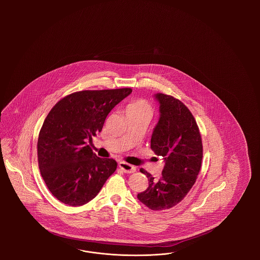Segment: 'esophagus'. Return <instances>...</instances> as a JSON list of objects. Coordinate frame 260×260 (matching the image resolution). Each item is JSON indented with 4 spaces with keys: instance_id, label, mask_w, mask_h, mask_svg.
Segmentation results:
<instances>
[{
    "instance_id": "obj_1",
    "label": "esophagus",
    "mask_w": 260,
    "mask_h": 260,
    "mask_svg": "<svg viewBox=\"0 0 260 260\" xmlns=\"http://www.w3.org/2000/svg\"><path fill=\"white\" fill-rule=\"evenodd\" d=\"M119 168L125 173H134L136 172V168L133 165H129L126 162L120 161L118 163Z\"/></svg>"
}]
</instances>
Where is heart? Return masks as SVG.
I'll return each mask as SVG.
<instances>
[{
    "label": "heart",
    "instance_id": "heart-1",
    "mask_svg": "<svg viewBox=\"0 0 260 260\" xmlns=\"http://www.w3.org/2000/svg\"><path fill=\"white\" fill-rule=\"evenodd\" d=\"M126 111H150V108L146 103L139 101L129 105Z\"/></svg>",
    "mask_w": 260,
    "mask_h": 260
}]
</instances>
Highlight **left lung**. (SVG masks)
Masks as SVG:
<instances>
[{
  "mask_svg": "<svg viewBox=\"0 0 260 260\" xmlns=\"http://www.w3.org/2000/svg\"><path fill=\"white\" fill-rule=\"evenodd\" d=\"M159 105V119L150 147L162 156L165 166L159 180L141 169L149 187L137 194L138 200L152 211H163L178 204L197 181L203 157L201 135L189 109L173 96L153 95Z\"/></svg>",
  "mask_w": 260,
  "mask_h": 260,
  "instance_id": "obj_1",
  "label": "left lung"
}]
</instances>
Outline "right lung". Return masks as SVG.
Returning a JSON list of instances; mask_svg holds the SVG:
<instances>
[{
    "label": "right lung",
    "instance_id": "add662e5",
    "mask_svg": "<svg viewBox=\"0 0 260 260\" xmlns=\"http://www.w3.org/2000/svg\"><path fill=\"white\" fill-rule=\"evenodd\" d=\"M132 91L119 88L74 92L47 114L37 144L40 172L50 192L63 204H87L115 172V160L98 157L87 144L91 145L110 110Z\"/></svg>",
    "mask_w": 260,
    "mask_h": 260
}]
</instances>
